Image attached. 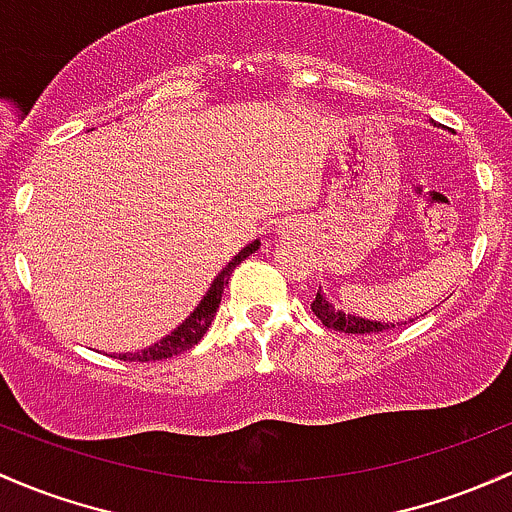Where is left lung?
<instances>
[{"label": "left lung", "instance_id": "1", "mask_svg": "<svg viewBox=\"0 0 512 512\" xmlns=\"http://www.w3.org/2000/svg\"><path fill=\"white\" fill-rule=\"evenodd\" d=\"M311 311H314L316 319H319L321 324L326 328H333V331L378 333V331H385V328H395V324H380V321H368L363 319V316H351V314H343V311H336L319 292H316V299L311 301Z\"/></svg>", "mask_w": 512, "mask_h": 512}]
</instances>
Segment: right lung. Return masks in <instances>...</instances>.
<instances>
[{"instance_id":"1","label":"right lung","mask_w":512,"mask_h":512,"mask_svg":"<svg viewBox=\"0 0 512 512\" xmlns=\"http://www.w3.org/2000/svg\"><path fill=\"white\" fill-rule=\"evenodd\" d=\"M257 247H260V242H257V240L252 242V245L242 247L238 255H235L233 260H230L228 265L223 267V272H220L218 277L213 279L211 289H208V294H206V297H203L201 304L196 306V311H193V314L188 316V319L179 328H176V331H171L169 336L161 338L159 343L149 346L147 351L120 355V360H129V363H149V360L171 358V355H179V353L188 351V348L196 346V343L203 338V333L208 331V326H211L215 311H218L220 297H223V289L228 287L230 274H233L235 267H238L247 255H252V252H255Z\"/></svg>"}]
</instances>
